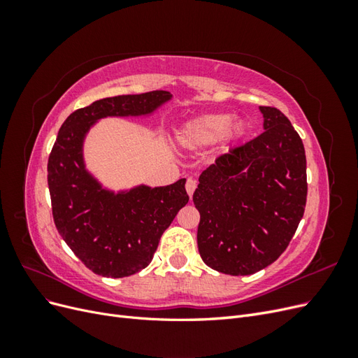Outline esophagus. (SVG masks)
<instances>
[{"instance_id":"esophagus-1","label":"esophagus","mask_w":358,"mask_h":358,"mask_svg":"<svg viewBox=\"0 0 358 358\" xmlns=\"http://www.w3.org/2000/svg\"><path fill=\"white\" fill-rule=\"evenodd\" d=\"M185 188H187L188 196H189V197H192L194 191H196V188H197V182L194 180V179H188V180H187V185H185Z\"/></svg>"}]
</instances>
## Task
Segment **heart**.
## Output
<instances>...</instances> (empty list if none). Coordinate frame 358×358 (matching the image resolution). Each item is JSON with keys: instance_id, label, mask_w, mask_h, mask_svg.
<instances>
[{"instance_id": "heart-1", "label": "heart", "mask_w": 358, "mask_h": 358, "mask_svg": "<svg viewBox=\"0 0 358 358\" xmlns=\"http://www.w3.org/2000/svg\"><path fill=\"white\" fill-rule=\"evenodd\" d=\"M246 124L229 113H204L191 117L178 131V142L187 150H201L220 138L222 149H229L246 134Z\"/></svg>"}]
</instances>
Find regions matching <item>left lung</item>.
Returning a JSON list of instances; mask_svg holds the SVG:
<instances>
[{"label": "left lung", "instance_id": "obj_1", "mask_svg": "<svg viewBox=\"0 0 358 358\" xmlns=\"http://www.w3.org/2000/svg\"><path fill=\"white\" fill-rule=\"evenodd\" d=\"M264 133L206 169L192 201L200 212L203 262L231 276L252 275L279 258L303 218L306 155L288 117L259 106Z\"/></svg>", "mask_w": 358, "mask_h": 358}]
</instances>
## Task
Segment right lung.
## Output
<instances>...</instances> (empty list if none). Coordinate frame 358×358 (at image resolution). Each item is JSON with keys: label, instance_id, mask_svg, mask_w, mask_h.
Returning <instances> with one entry per match:
<instances>
[{"label": "right lung", "instance_id": "1", "mask_svg": "<svg viewBox=\"0 0 358 358\" xmlns=\"http://www.w3.org/2000/svg\"><path fill=\"white\" fill-rule=\"evenodd\" d=\"M170 100L167 91L109 96L73 112L59 128L48 162L53 221L76 257L96 275L125 278L145 268L189 197L187 179L117 192L104 188L86 169L85 137L100 119L150 116Z\"/></svg>", "mask_w": 358, "mask_h": 358}]
</instances>
